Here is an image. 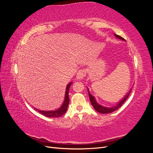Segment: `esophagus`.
I'll use <instances>...</instances> for the list:
<instances>
[{
	"label": "esophagus",
	"mask_w": 153,
	"mask_h": 153,
	"mask_svg": "<svg viewBox=\"0 0 153 153\" xmlns=\"http://www.w3.org/2000/svg\"><path fill=\"white\" fill-rule=\"evenodd\" d=\"M86 75V71L85 69H80L79 71H78L77 75H76V78L78 80H82L83 78L85 77Z\"/></svg>",
	"instance_id": "34e87169"
}]
</instances>
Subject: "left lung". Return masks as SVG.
Listing matches in <instances>:
<instances>
[{
  "label": "left lung",
  "mask_w": 153,
  "mask_h": 153,
  "mask_svg": "<svg viewBox=\"0 0 153 153\" xmlns=\"http://www.w3.org/2000/svg\"><path fill=\"white\" fill-rule=\"evenodd\" d=\"M114 35L117 38H118L119 39H121L123 41H125L124 39H123L122 37L119 36L117 34H114ZM87 90H88V92H89V96L91 103L92 106H93V107L94 108V109L97 111V112H98L101 114H110V113H112V112H114V111H115V110H117L118 108L121 107L122 105L124 103V101H126L127 100V98H128V96H129V94H130V92H131V89L129 90L128 93L124 96V98L122 100H121L119 101L116 105L113 106H112V107H106V106H102L101 105H100L99 103H97V101H96L95 98L90 93L89 90V89H88V88H87Z\"/></svg>",
  "instance_id": "left-lung-1"
}]
</instances>
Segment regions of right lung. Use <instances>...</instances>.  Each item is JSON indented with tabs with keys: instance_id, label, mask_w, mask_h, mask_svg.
<instances>
[{
	"instance_id": "right-lung-1",
	"label": "right lung",
	"mask_w": 153,
	"mask_h": 153,
	"mask_svg": "<svg viewBox=\"0 0 153 153\" xmlns=\"http://www.w3.org/2000/svg\"><path fill=\"white\" fill-rule=\"evenodd\" d=\"M71 84H72V82H70V83H69V84L66 86V92H65V96H64V100L61 107L55 110H50V111L40 110L38 109H36V108H34V109H36L37 111H38V112L39 113H41V114H43L48 117H59L62 116L63 114L66 113V112L67 111V109H68V106L69 102L68 93H69V87H70Z\"/></svg>"
}]
</instances>
